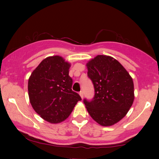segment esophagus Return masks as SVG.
<instances>
[{
  "label": "esophagus",
  "mask_w": 159,
  "mask_h": 159,
  "mask_svg": "<svg viewBox=\"0 0 159 159\" xmlns=\"http://www.w3.org/2000/svg\"><path fill=\"white\" fill-rule=\"evenodd\" d=\"M79 94H80V96H81L82 98H83V95H84V94H83V92H82V91H80V92L79 93Z\"/></svg>",
  "instance_id": "esophagus-1"
}]
</instances>
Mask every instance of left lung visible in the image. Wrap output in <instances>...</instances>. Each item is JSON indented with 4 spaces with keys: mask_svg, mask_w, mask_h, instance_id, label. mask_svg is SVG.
Segmentation results:
<instances>
[{
    "mask_svg": "<svg viewBox=\"0 0 159 159\" xmlns=\"http://www.w3.org/2000/svg\"><path fill=\"white\" fill-rule=\"evenodd\" d=\"M94 87L92 100H83L90 116L102 126H111L127 114L134 101L132 77L118 61L98 55L87 64Z\"/></svg>",
    "mask_w": 159,
    "mask_h": 159,
    "instance_id": "obj_1",
    "label": "left lung"
}]
</instances>
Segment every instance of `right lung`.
Segmentation results:
<instances>
[{"mask_svg":"<svg viewBox=\"0 0 159 159\" xmlns=\"http://www.w3.org/2000/svg\"><path fill=\"white\" fill-rule=\"evenodd\" d=\"M70 64L61 56L43 60L32 71L28 81L30 103L45 121L59 123L65 120L82 98L71 90L69 75Z\"/></svg>","mask_w":159,"mask_h":159,"instance_id":"obj_1","label":"right lung"}]
</instances>
